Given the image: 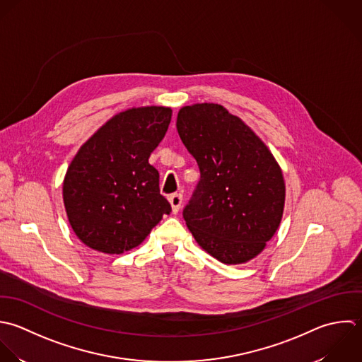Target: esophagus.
<instances>
[{
	"instance_id": "34e87169",
	"label": "esophagus",
	"mask_w": 362,
	"mask_h": 362,
	"mask_svg": "<svg viewBox=\"0 0 362 362\" xmlns=\"http://www.w3.org/2000/svg\"><path fill=\"white\" fill-rule=\"evenodd\" d=\"M169 202H170V206H172V211L176 214L180 210V206H182V202H183V196L180 193L170 194L169 196Z\"/></svg>"
}]
</instances>
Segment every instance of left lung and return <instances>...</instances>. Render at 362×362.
I'll list each match as a JSON object with an SVG mask.
<instances>
[{
  "label": "left lung",
  "mask_w": 362,
  "mask_h": 362,
  "mask_svg": "<svg viewBox=\"0 0 362 362\" xmlns=\"http://www.w3.org/2000/svg\"><path fill=\"white\" fill-rule=\"evenodd\" d=\"M176 128L200 169L183 210L190 233L220 262H248L282 220L285 180L278 162L261 138L220 104L180 108Z\"/></svg>",
  "instance_id": "left-lung-1"
}]
</instances>
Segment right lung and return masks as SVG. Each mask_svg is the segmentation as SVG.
<instances>
[{"mask_svg": "<svg viewBox=\"0 0 362 362\" xmlns=\"http://www.w3.org/2000/svg\"><path fill=\"white\" fill-rule=\"evenodd\" d=\"M170 118L169 107L129 108L81 145L63 180V202L84 245L122 254L172 211L159 190V172L148 162Z\"/></svg>", "mask_w": 362, "mask_h": 362, "instance_id": "right-lung-1", "label": "right lung"}]
</instances>
